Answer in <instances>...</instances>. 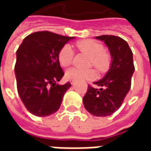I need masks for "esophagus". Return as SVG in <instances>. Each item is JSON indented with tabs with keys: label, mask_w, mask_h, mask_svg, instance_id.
Segmentation results:
<instances>
[{
	"label": "esophagus",
	"mask_w": 151,
	"mask_h": 151,
	"mask_svg": "<svg viewBox=\"0 0 151 151\" xmlns=\"http://www.w3.org/2000/svg\"><path fill=\"white\" fill-rule=\"evenodd\" d=\"M70 83H71L72 85H73V84H74V81H70Z\"/></svg>",
	"instance_id": "1"
}]
</instances>
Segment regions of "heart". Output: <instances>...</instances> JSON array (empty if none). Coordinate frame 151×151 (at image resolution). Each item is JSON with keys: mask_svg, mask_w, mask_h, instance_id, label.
Masks as SVG:
<instances>
[{"mask_svg": "<svg viewBox=\"0 0 151 151\" xmlns=\"http://www.w3.org/2000/svg\"><path fill=\"white\" fill-rule=\"evenodd\" d=\"M76 46L78 49L91 57V65H93L100 72H104L108 69L111 61V56L108 52L104 50L101 43L92 40H85L79 41ZM73 58V51L72 47L66 44L61 47L58 53V60L60 65L67 67L72 63ZM95 72L89 70H80L75 68H70L65 72V78L71 81H86L91 80L95 78Z\"/></svg>", "mask_w": 151, "mask_h": 151, "instance_id": "b5f03b06", "label": "heart"}]
</instances>
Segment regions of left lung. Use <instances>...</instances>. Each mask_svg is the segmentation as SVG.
<instances>
[{
    "mask_svg": "<svg viewBox=\"0 0 151 151\" xmlns=\"http://www.w3.org/2000/svg\"><path fill=\"white\" fill-rule=\"evenodd\" d=\"M107 45L111 62L105 76L94 82L99 89L88 86L83 97L84 107L95 116H108L119 109L131 87L134 72L133 52L123 39L114 35L96 36Z\"/></svg>",
    "mask_w": 151,
    "mask_h": 151,
    "instance_id": "obj_1",
    "label": "left lung"
}]
</instances>
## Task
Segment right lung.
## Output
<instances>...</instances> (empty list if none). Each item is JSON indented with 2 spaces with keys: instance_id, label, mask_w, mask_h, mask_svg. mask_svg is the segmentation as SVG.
Listing matches in <instances>:
<instances>
[{
  "instance_id": "1",
  "label": "right lung",
  "mask_w": 151,
  "mask_h": 151,
  "mask_svg": "<svg viewBox=\"0 0 151 151\" xmlns=\"http://www.w3.org/2000/svg\"><path fill=\"white\" fill-rule=\"evenodd\" d=\"M74 37L50 31H38L25 38L16 52L14 73L19 97L26 108L36 116H47L60 107L69 82H57L64 76L58 53Z\"/></svg>"
}]
</instances>
